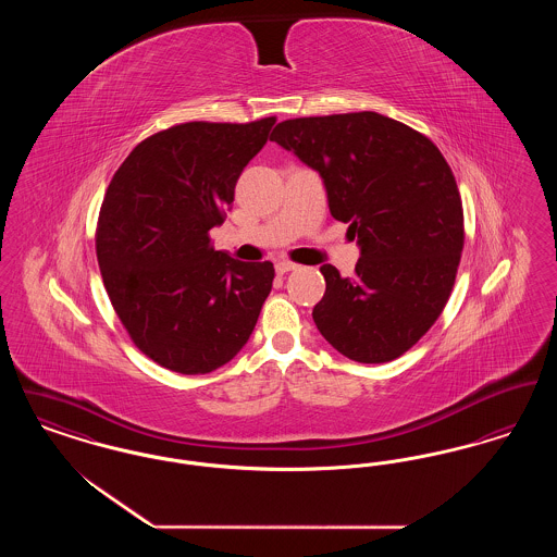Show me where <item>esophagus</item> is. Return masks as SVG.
<instances>
[{
	"label": "esophagus",
	"instance_id": "34e87169",
	"mask_svg": "<svg viewBox=\"0 0 557 557\" xmlns=\"http://www.w3.org/2000/svg\"><path fill=\"white\" fill-rule=\"evenodd\" d=\"M296 263H292V261H277L275 263V271L280 273V275H284V273H288V271H294L296 269Z\"/></svg>",
	"mask_w": 557,
	"mask_h": 557
}]
</instances>
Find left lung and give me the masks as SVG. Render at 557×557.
Segmentation results:
<instances>
[{
    "mask_svg": "<svg viewBox=\"0 0 557 557\" xmlns=\"http://www.w3.org/2000/svg\"><path fill=\"white\" fill-rule=\"evenodd\" d=\"M271 141L315 169L334 219L361 246L352 277L319 267L321 336L359 363L416 345L449 300L463 250V207L449 162L424 133L377 112L282 121Z\"/></svg>",
    "mask_w": 557,
    "mask_h": 557,
    "instance_id": "left-lung-1",
    "label": "left lung"
}]
</instances>
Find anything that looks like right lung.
I'll list each match as a JSON object with an SVG mask.
<instances>
[{
	"label": "right lung",
	"instance_id": "right-lung-1",
	"mask_svg": "<svg viewBox=\"0 0 557 557\" xmlns=\"http://www.w3.org/2000/svg\"><path fill=\"white\" fill-rule=\"evenodd\" d=\"M275 116L191 121L139 141L110 180L96 227L108 298L133 345L166 370L196 375L248 343L275 277L273 263L214 250L244 166Z\"/></svg>",
	"mask_w": 557,
	"mask_h": 557
}]
</instances>
